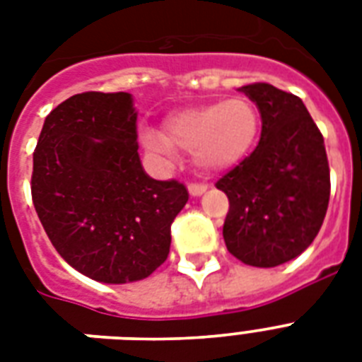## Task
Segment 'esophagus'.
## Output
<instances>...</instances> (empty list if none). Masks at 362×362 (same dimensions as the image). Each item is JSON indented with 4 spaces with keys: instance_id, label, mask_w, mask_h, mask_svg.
<instances>
[{
    "instance_id": "1",
    "label": "esophagus",
    "mask_w": 362,
    "mask_h": 362,
    "mask_svg": "<svg viewBox=\"0 0 362 362\" xmlns=\"http://www.w3.org/2000/svg\"><path fill=\"white\" fill-rule=\"evenodd\" d=\"M187 192L192 197H199V195H203L206 192V184H189L187 186Z\"/></svg>"
}]
</instances>
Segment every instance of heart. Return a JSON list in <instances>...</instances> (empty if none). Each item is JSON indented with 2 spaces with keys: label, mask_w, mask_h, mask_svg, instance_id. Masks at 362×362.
Wrapping results in <instances>:
<instances>
[{
  "label": "heart",
  "mask_w": 362,
  "mask_h": 362,
  "mask_svg": "<svg viewBox=\"0 0 362 362\" xmlns=\"http://www.w3.org/2000/svg\"><path fill=\"white\" fill-rule=\"evenodd\" d=\"M259 110L246 98H231L173 110L163 120V133L141 131L142 146L158 158L170 159L175 146L192 152L199 169L218 173L238 165L259 135Z\"/></svg>",
  "instance_id": "heart-1"
}]
</instances>
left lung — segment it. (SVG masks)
<instances>
[{
	"label": "left lung",
	"mask_w": 362,
	"mask_h": 362,
	"mask_svg": "<svg viewBox=\"0 0 362 362\" xmlns=\"http://www.w3.org/2000/svg\"><path fill=\"white\" fill-rule=\"evenodd\" d=\"M240 92L257 105L261 139L216 184L229 199L223 240L242 263L270 269L300 255L320 233L331 195L329 161L303 99L264 82Z\"/></svg>",
	"instance_id": "8db88e82"
}]
</instances>
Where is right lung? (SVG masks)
Here are the masks:
<instances>
[{"label":"right lung","mask_w":362,"mask_h":362,"mask_svg":"<svg viewBox=\"0 0 362 362\" xmlns=\"http://www.w3.org/2000/svg\"><path fill=\"white\" fill-rule=\"evenodd\" d=\"M131 93H76L47 116L33 152L31 197L56 252L103 284L148 278L169 255L187 203L176 180L144 173Z\"/></svg>","instance_id":"1"}]
</instances>
